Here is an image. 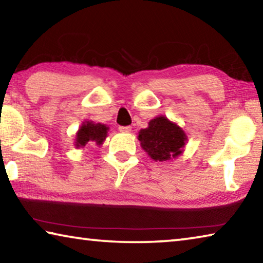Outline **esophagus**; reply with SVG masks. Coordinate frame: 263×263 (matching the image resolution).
Masks as SVG:
<instances>
[{
    "mask_svg": "<svg viewBox=\"0 0 263 263\" xmlns=\"http://www.w3.org/2000/svg\"><path fill=\"white\" fill-rule=\"evenodd\" d=\"M131 128H132L131 126H119L118 130L123 133H128L131 131Z\"/></svg>",
    "mask_w": 263,
    "mask_h": 263,
    "instance_id": "obj_1",
    "label": "esophagus"
}]
</instances>
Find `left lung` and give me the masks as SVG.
Listing matches in <instances>:
<instances>
[{"label":"left lung","instance_id":"8db88e82","mask_svg":"<svg viewBox=\"0 0 263 263\" xmlns=\"http://www.w3.org/2000/svg\"><path fill=\"white\" fill-rule=\"evenodd\" d=\"M138 140L151 159L163 162L176 159L183 153L188 137L183 128L169 121L166 116H158L151 119L147 127L141 128Z\"/></svg>","mask_w":263,"mask_h":263}]
</instances>
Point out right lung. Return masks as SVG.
<instances>
[{"mask_svg":"<svg viewBox=\"0 0 263 263\" xmlns=\"http://www.w3.org/2000/svg\"><path fill=\"white\" fill-rule=\"evenodd\" d=\"M108 131L109 126H106L105 124L84 121L75 135V147H84L87 144H91V142L101 146L108 137Z\"/></svg>","mask_w":263,"mask_h":263,"instance_id":"add662e5","label":"right lung"}]
</instances>
